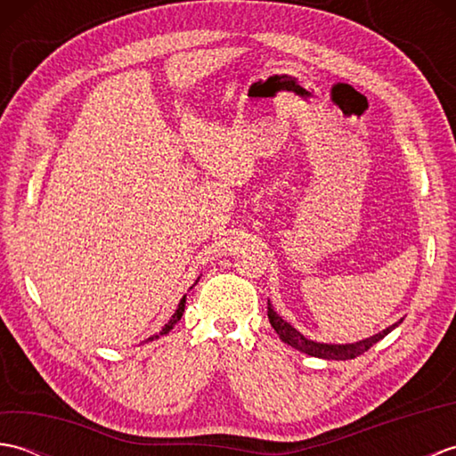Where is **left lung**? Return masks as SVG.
Listing matches in <instances>:
<instances>
[{
  "instance_id": "left-lung-1",
  "label": "left lung",
  "mask_w": 456,
  "mask_h": 456,
  "mask_svg": "<svg viewBox=\"0 0 456 456\" xmlns=\"http://www.w3.org/2000/svg\"><path fill=\"white\" fill-rule=\"evenodd\" d=\"M268 319H270V325L274 327V331L278 333V337L282 338L284 343H288L289 346L297 348V351H302L309 356H317V358H327V361H348V358H356L358 354L366 353L368 348L372 345H376L380 338H384L388 335L392 329L398 327L403 319H400L398 323L390 325L388 329H384L382 333H376L372 337L364 338V341H358V343H348V345H327V343H315V341H309L302 333L289 325L288 322H284L282 317H280L274 309L273 304H270L268 299Z\"/></svg>"
}]
</instances>
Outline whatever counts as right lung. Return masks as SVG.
I'll return each mask as SVG.
<instances>
[{
  "label": "right lung",
  "mask_w": 456,
  "mask_h": 456,
  "mask_svg": "<svg viewBox=\"0 0 456 456\" xmlns=\"http://www.w3.org/2000/svg\"><path fill=\"white\" fill-rule=\"evenodd\" d=\"M183 307H186V296H183V297L180 299V304H178V309H176V312H174V315L170 317V322H168L167 325H164V327H162V331H160V333H157V335H152V337H149V338H147V343H149V341H154V338H159L160 335H167V333L170 331V329H172L174 325H176V323L180 322V317H182V314H183Z\"/></svg>",
  "instance_id": "1"
}]
</instances>
